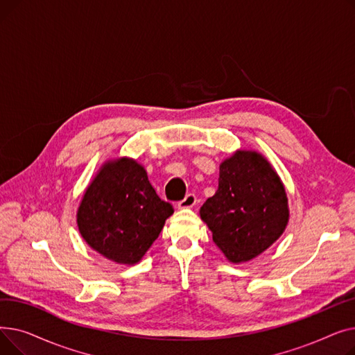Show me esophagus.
<instances>
[{
  "label": "esophagus",
  "instance_id": "34e87169",
  "mask_svg": "<svg viewBox=\"0 0 355 355\" xmlns=\"http://www.w3.org/2000/svg\"><path fill=\"white\" fill-rule=\"evenodd\" d=\"M197 204V197L193 193H189L185 196L180 202H178V209H191Z\"/></svg>",
  "mask_w": 355,
  "mask_h": 355
}]
</instances>
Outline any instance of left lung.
Listing matches in <instances>:
<instances>
[{
    "label": "left lung",
    "mask_w": 355,
    "mask_h": 355,
    "mask_svg": "<svg viewBox=\"0 0 355 355\" xmlns=\"http://www.w3.org/2000/svg\"><path fill=\"white\" fill-rule=\"evenodd\" d=\"M200 217L230 262H248L282 236L289 220L285 187L263 155L236 151L220 164L218 189Z\"/></svg>",
    "instance_id": "obj_1"
}]
</instances>
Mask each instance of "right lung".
<instances>
[{"label":"right lung","instance_id":"1","mask_svg":"<svg viewBox=\"0 0 355 355\" xmlns=\"http://www.w3.org/2000/svg\"><path fill=\"white\" fill-rule=\"evenodd\" d=\"M174 213L161 200L137 161H107L89 184L78 210L86 243L109 260L135 265Z\"/></svg>","mask_w":355,"mask_h":355}]
</instances>
